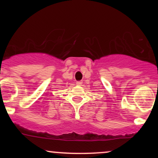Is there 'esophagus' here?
I'll use <instances>...</instances> for the list:
<instances>
[{"instance_id": "obj_1", "label": "esophagus", "mask_w": 158, "mask_h": 158, "mask_svg": "<svg viewBox=\"0 0 158 158\" xmlns=\"http://www.w3.org/2000/svg\"><path fill=\"white\" fill-rule=\"evenodd\" d=\"M81 84H82V81H77V85H81Z\"/></svg>"}]
</instances>
